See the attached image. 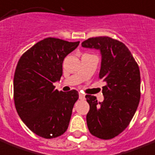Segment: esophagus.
Segmentation results:
<instances>
[{"mask_svg":"<svg viewBox=\"0 0 155 155\" xmlns=\"http://www.w3.org/2000/svg\"><path fill=\"white\" fill-rule=\"evenodd\" d=\"M79 99L81 100V101H83V100H85V94H83V93H79Z\"/></svg>","mask_w":155,"mask_h":155,"instance_id":"34e87169","label":"esophagus"}]
</instances>
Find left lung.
<instances>
[{"mask_svg":"<svg viewBox=\"0 0 155 155\" xmlns=\"http://www.w3.org/2000/svg\"><path fill=\"white\" fill-rule=\"evenodd\" d=\"M87 48L101 52L99 79L105 81L104 100L86 95L89 111L87 126L92 135L101 139H111L128 126L140 101V71L139 66L125 44L108 36L93 37L81 43Z\"/></svg>","mask_w":155,"mask_h":155,"instance_id":"8db88e82","label":"left lung"}]
</instances>
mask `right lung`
Masks as SVG:
<instances>
[{
	"label": "right lung",
	"instance_id": "add662e5",
	"mask_svg": "<svg viewBox=\"0 0 155 155\" xmlns=\"http://www.w3.org/2000/svg\"><path fill=\"white\" fill-rule=\"evenodd\" d=\"M79 43L46 38L19 59L14 74V103L23 122L40 137H58L68 128L78 93L58 91L54 83L62 77L65 57Z\"/></svg>",
	"mask_w": 155,
	"mask_h": 155
}]
</instances>
